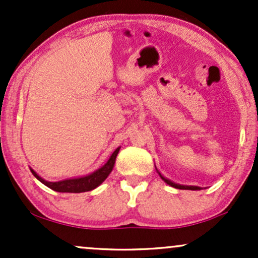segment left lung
<instances>
[{
    "label": "left lung",
    "mask_w": 258,
    "mask_h": 258,
    "mask_svg": "<svg viewBox=\"0 0 258 258\" xmlns=\"http://www.w3.org/2000/svg\"><path fill=\"white\" fill-rule=\"evenodd\" d=\"M160 177H161L162 178V180H165V182L167 183V184H170L171 186H174V188H189V189H194V186H183V185H178V184H176V183H173V182H171L170 179H167V178H165V177H162L161 174H160Z\"/></svg>",
    "instance_id": "left-lung-1"
}]
</instances>
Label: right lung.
I'll list each match as a JSON object with an SVG mask.
<instances>
[{
	"instance_id": "right-lung-1",
	"label": "right lung",
	"mask_w": 258,
	"mask_h": 258,
	"mask_svg": "<svg viewBox=\"0 0 258 258\" xmlns=\"http://www.w3.org/2000/svg\"><path fill=\"white\" fill-rule=\"evenodd\" d=\"M119 150L120 149H116L112 153L110 159L108 160V162H106L104 166L99 168L96 172L88 174V176L81 177V178L59 180V182H47V180H43L42 178L38 179H40L44 185L53 189V190L59 191V193H82V191H90L92 189L97 188L100 183L104 182V179L109 176V173L111 172L115 164V159H116Z\"/></svg>"
}]
</instances>
